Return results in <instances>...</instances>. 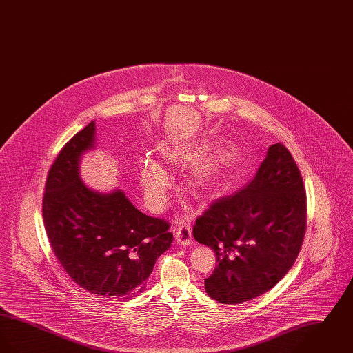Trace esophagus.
Instances as JSON below:
<instances>
[{
	"instance_id": "34e87169",
	"label": "esophagus",
	"mask_w": 353,
	"mask_h": 353,
	"mask_svg": "<svg viewBox=\"0 0 353 353\" xmlns=\"http://www.w3.org/2000/svg\"><path fill=\"white\" fill-rule=\"evenodd\" d=\"M192 229L189 225H180L179 229L176 230V242L179 245L188 246L192 242Z\"/></svg>"
}]
</instances>
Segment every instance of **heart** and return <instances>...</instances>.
Listing matches in <instances>:
<instances>
[{
  "label": "heart",
  "mask_w": 353,
  "mask_h": 353,
  "mask_svg": "<svg viewBox=\"0 0 353 353\" xmlns=\"http://www.w3.org/2000/svg\"><path fill=\"white\" fill-rule=\"evenodd\" d=\"M206 147H200L194 154L186 157L189 164L203 162L199 165L192 177V185L196 190H206L213 184L219 172L230 168L236 159L238 151L234 147L226 145L213 152L205 159ZM170 163L174 161L173 157H167ZM140 184L148 206L153 210H160L167 201V190L170 186V180L164 168L153 160H143L140 164Z\"/></svg>",
  "instance_id": "obj_1"
}]
</instances>
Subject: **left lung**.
Instances as JSON below:
<instances>
[{
  "label": "left lung",
  "instance_id": "left-lung-1",
  "mask_svg": "<svg viewBox=\"0 0 353 353\" xmlns=\"http://www.w3.org/2000/svg\"><path fill=\"white\" fill-rule=\"evenodd\" d=\"M305 225L302 174L285 145L272 144L252 181L196 221L193 236L217 258L208 295L238 304L269 291L296 261Z\"/></svg>",
  "mask_w": 353,
  "mask_h": 353
}]
</instances>
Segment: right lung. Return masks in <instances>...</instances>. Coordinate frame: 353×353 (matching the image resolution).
<instances>
[{
	"label": "right lung",
	"instance_id": "right-lung-1",
	"mask_svg": "<svg viewBox=\"0 0 353 353\" xmlns=\"http://www.w3.org/2000/svg\"><path fill=\"white\" fill-rule=\"evenodd\" d=\"M95 147V121L70 139L51 165L42 216L51 249L85 291L115 301L143 292L157 258L173 242L167 221L137 210L124 192L99 193L79 174Z\"/></svg>",
	"mask_w": 353,
	"mask_h": 353
}]
</instances>
